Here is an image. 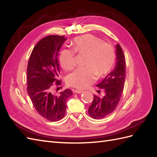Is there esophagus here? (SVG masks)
Instances as JSON below:
<instances>
[{"mask_svg":"<svg viewBox=\"0 0 157 157\" xmlns=\"http://www.w3.org/2000/svg\"><path fill=\"white\" fill-rule=\"evenodd\" d=\"M83 92V90H74V93H78V94H80V93H82Z\"/></svg>","mask_w":157,"mask_h":157,"instance_id":"obj_1","label":"esophagus"}]
</instances>
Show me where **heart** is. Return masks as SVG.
<instances>
[{"label": "heart", "instance_id": "b5f03b06", "mask_svg": "<svg viewBox=\"0 0 157 157\" xmlns=\"http://www.w3.org/2000/svg\"><path fill=\"white\" fill-rule=\"evenodd\" d=\"M72 49L64 48L59 56L60 65L64 70L73 68L75 52L86 55L84 67L78 68L67 77L68 85L78 89H85L94 82L96 78L102 77L112 70L115 62V50L109 43L93 34L75 37L72 41Z\"/></svg>", "mask_w": 157, "mask_h": 157}]
</instances>
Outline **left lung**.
<instances>
[{
	"instance_id": "left-lung-1",
	"label": "left lung",
	"mask_w": 157,
	"mask_h": 157,
	"mask_svg": "<svg viewBox=\"0 0 157 157\" xmlns=\"http://www.w3.org/2000/svg\"><path fill=\"white\" fill-rule=\"evenodd\" d=\"M117 64L114 69L97 85L104 93L101 97L94 94L89 106V115L94 119H102L111 114L119 102L123 94L126 73L125 56L119 44H117ZM100 93L101 91L98 90Z\"/></svg>"
}]
</instances>
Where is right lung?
<instances>
[{
  "label": "right lung",
  "mask_w": 157,
  "mask_h": 157,
  "mask_svg": "<svg viewBox=\"0 0 157 157\" xmlns=\"http://www.w3.org/2000/svg\"><path fill=\"white\" fill-rule=\"evenodd\" d=\"M65 36L49 35L42 39L34 47L27 66V93L36 110L50 121H60L66 112V102L72 95L71 89L52 93L53 86L60 85L57 55ZM58 89V88H57Z\"/></svg>",
  "instance_id": "1"
}]
</instances>
